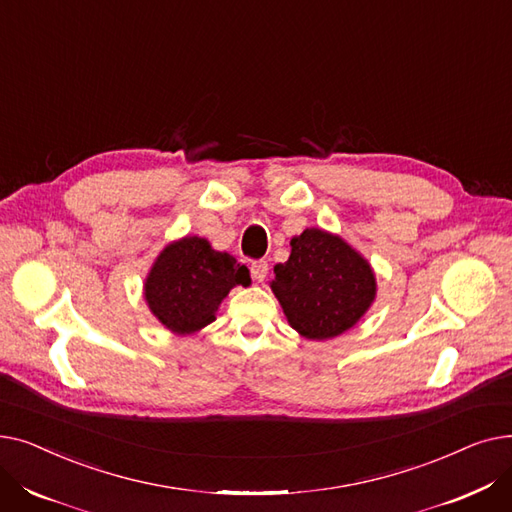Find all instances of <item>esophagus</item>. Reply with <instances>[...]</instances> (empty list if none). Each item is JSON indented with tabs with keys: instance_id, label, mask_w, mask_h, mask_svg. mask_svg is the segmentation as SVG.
Segmentation results:
<instances>
[{
	"instance_id": "34e87169",
	"label": "esophagus",
	"mask_w": 512,
	"mask_h": 512,
	"mask_svg": "<svg viewBox=\"0 0 512 512\" xmlns=\"http://www.w3.org/2000/svg\"><path fill=\"white\" fill-rule=\"evenodd\" d=\"M267 270H270V267H267V261H263V259L251 263V276H253L257 282H263V280H265Z\"/></svg>"
}]
</instances>
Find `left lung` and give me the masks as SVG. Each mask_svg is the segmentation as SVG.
I'll return each instance as SVG.
<instances>
[{
    "instance_id": "left-lung-1",
    "label": "left lung",
    "mask_w": 512,
    "mask_h": 512,
    "mask_svg": "<svg viewBox=\"0 0 512 512\" xmlns=\"http://www.w3.org/2000/svg\"><path fill=\"white\" fill-rule=\"evenodd\" d=\"M290 257L274 267L272 290L288 324L309 340L351 330L375 299L367 259L340 236L307 228L290 240Z\"/></svg>"
}]
</instances>
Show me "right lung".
Instances as JSON below:
<instances>
[{
    "instance_id": "1",
    "label": "right lung",
    "mask_w": 512,
    "mask_h": 512,
    "mask_svg": "<svg viewBox=\"0 0 512 512\" xmlns=\"http://www.w3.org/2000/svg\"><path fill=\"white\" fill-rule=\"evenodd\" d=\"M236 284H251L245 265L213 251L205 238L184 236L155 259L145 280V301L161 324L184 336L211 324Z\"/></svg>"
}]
</instances>
